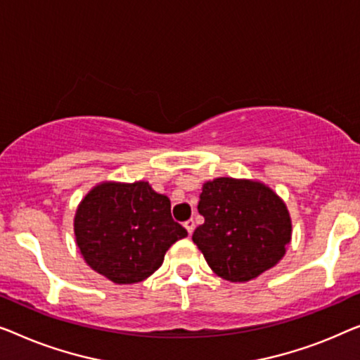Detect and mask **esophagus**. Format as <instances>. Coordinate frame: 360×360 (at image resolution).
I'll use <instances>...</instances> for the list:
<instances>
[{"mask_svg":"<svg viewBox=\"0 0 360 360\" xmlns=\"http://www.w3.org/2000/svg\"><path fill=\"white\" fill-rule=\"evenodd\" d=\"M184 229L187 230V233H189V235H192V231H194V229H195V224H194V220H187V221H184Z\"/></svg>","mask_w":360,"mask_h":360,"instance_id":"34e87169","label":"esophagus"}]
</instances>
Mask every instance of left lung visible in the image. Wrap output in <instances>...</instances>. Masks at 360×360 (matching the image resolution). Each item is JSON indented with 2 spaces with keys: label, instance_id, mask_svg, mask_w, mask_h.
<instances>
[{
  "label": "left lung",
  "instance_id": "left-lung-1",
  "mask_svg": "<svg viewBox=\"0 0 360 360\" xmlns=\"http://www.w3.org/2000/svg\"><path fill=\"white\" fill-rule=\"evenodd\" d=\"M192 235L210 269L221 279L248 282L274 267L292 238L283 200L259 181L217 178L202 187Z\"/></svg>",
  "mask_w": 360,
  "mask_h": 360
}]
</instances>
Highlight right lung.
<instances>
[{
  "label": "right lung",
  "mask_w": 360,
  "mask_h": 360,
  "mask_svg": "<svg viewBox=\"0 0 360 360\" xmlns=\"http://www.w3.org/2000/svg\"><path fill=\"white\" fill-rule=\"evenodd\" d=\"M75 236L91 269L114 283H136L163 264L187 231L171 217L168 197L146 181L103 182L78 205Z\"/></svg>",
  "instance_id": "obj_1"
}]
</instances>
